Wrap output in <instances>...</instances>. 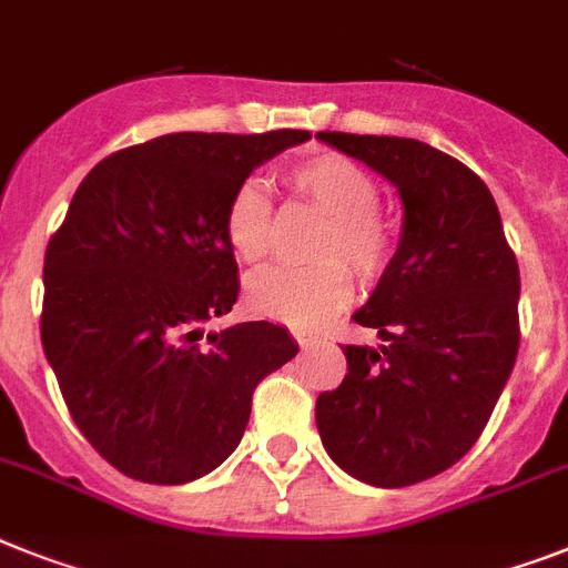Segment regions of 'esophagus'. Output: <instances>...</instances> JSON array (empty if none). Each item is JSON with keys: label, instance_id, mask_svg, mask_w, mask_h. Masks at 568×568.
<instances>
[{"label": "esophagus", "instance_id": "34e87169", "mask_svg": "<svg viewBox=\"0 0 568 568\" xmlns=\"http://www.w3.org/2000/svg\"><path fill=\"white\" fill-rule=\"evenodd\" d=\"M295 342H298V348H304V351H307V348H313V345H318V342H322V339H318V336H313V334H298V331H295Z\"/></svg>", "mask_w": 568, "mask_h": 568}]
</instances>
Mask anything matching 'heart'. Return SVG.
<instances>
[{"mask_svg": "<svg viewBox=\"0 0 568 568\" xmlns=\"http://www.w3.org/2000/svg\"><path fill=\"white\" fill-rule=\"evenodd\" d=\"M290 189L331 214L313 266H281L250 281L246 302L257 316L284 322L298 331L325 325L354 298V273L377 281L397 255L395 223L377 209L379 185L374 173L342 153H316L290 171ZM229 246L246 264H261L273 250V200L261 180H243L232 191L223 214ZM348 260L347 265L344 261Z\"/></svg>", "mask_w": 568, "mask_h": 568, "instance_id": "heart-1", "label": "heart"}]
</instances>
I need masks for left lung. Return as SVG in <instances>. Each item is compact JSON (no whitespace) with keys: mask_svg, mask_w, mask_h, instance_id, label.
I'll list each match as a JSON object with an SVG mask.
<instances>
[{"mask_svg":"<svg viewBox=\"0 0 568 568\" xmlns=\"http://www.w3.org/2000/svg\"><path fill=\"white\" fill-rule=\"evenodd\" d=\"M383 173L403 234L354 322L386 345H345L348 374L316 400L342 470L377 487L433 479L479 442L519 351V266L494 194L458 159L415 139L318 133Z\"/></svg>","mask_w":568,"mask_h":568,"instance_id":"left-lung-1","label":"left lung"}]
</instances>
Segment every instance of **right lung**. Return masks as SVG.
Returning <instances> with one entry per match:
<instances>
[{
	"instance_id": "1",
	"label": "right lung",
	"mask_w": 568,
	"mask_h": 568,
	"mask_svg": "<svg viewBox=\"0 0 568 568\" xmlns=\"http://www.w3.org/2000/svg\"><path fill=\"white\" fill-rule=\"evenodd\" d=\"M307 130L171 133L101 159L74 191L42 266V351L74 424L148 485L226 462L266 374L298 354L273 322L226 316L241 281L223 234L229 196Z\"/></svg>"
}]
</instances>
